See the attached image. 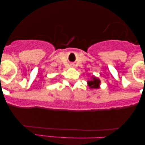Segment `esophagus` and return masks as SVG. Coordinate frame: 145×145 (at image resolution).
Wrapping results in <instances>:
<instances>
[{
    "mask_svg": "<svg viewBox=\"0 0 145 145\" xmlns=\"http://www.w3.org/2000/svg\"><path fill=\"white\" fill-rule=\"evenodd\" d=\"M71 67H74V65H71Z\"/></svg>",
    "mask_w": 145,
    "mask_h": 145,
    "instance_id": "esophagus-1",
    "label": "esophagus"
}]
</instances>
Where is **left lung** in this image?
Returning a JSON list of instances; mask_svg holds the SVG:
<instances>
[{"label":"left lung","mask_w":145,"mask_h":145,"mask_svg":"<svg viewBox=\"0 0 145 145\" xmlns=\"http://www.w3.org/2000/svg\"><path fill=\"white\" fill-rule=\"evenodd\" d=\"M87 83L90 89H98L99 87V84H100V80L99 78L94 76V77H92V79L91 80L87 81Z\"/></svg>","instance_id":"left-lung-1"}]
</instances>
